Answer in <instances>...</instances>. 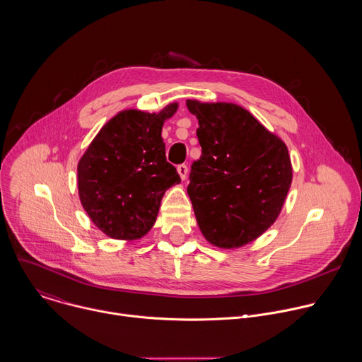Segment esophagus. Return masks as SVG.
I'll return each instance as SVG.
<instances>
[{"label":"esophagus","instance_id":"esophagus-1","mask_svg":"<svg viewBox=\"0 0 362 362\" xmlns=\"http://www.w3.org/2000/svg\"><path fill=\"white\" fill-rule=\"evenodd\" d=\"M187 172H189V169H187L186 165H179V166H177V173L180 175L182 180H185V179L187 177Z\"/></svg>","mask_w":362,"mask_h":362}]
</instances>
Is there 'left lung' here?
<instances>
[{"mask_svg": "<svg viewBox=\"0 0 362 362\" xmlns=\"http://www.w3.org/2000/svg\"><path fill=\"white\" fill-rule=\"evenodd\" d=\"M199 120L202 156L187 194L200 231L221 249L242 247L279 217L293 180L286 144L245 107L186 100Z\"/></svg>", "mask_w": 362, "mask_h": 362, "instance_id": "obj_1", "label": "left lung"}]
</instances>
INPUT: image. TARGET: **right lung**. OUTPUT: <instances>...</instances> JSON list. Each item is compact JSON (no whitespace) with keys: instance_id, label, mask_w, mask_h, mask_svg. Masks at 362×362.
Listing matches in <instances>:
<instances>
[{"instance_id":"add662e5","label":"right lung","mask_w":362,"mask_h":362,"mask_svg":"<svg viewBox=\"0 0 362 362\" xmlns=\"http://www.w3.org/2000/svg\"><path fill=\"white\" fill-rule=\"evenodd\" d=\"M177 102L159 113L127 109L102 127L78 163L81 203L107 237L136 240L156 221L165 192L180 183L166 160L162 128Z\"/></svg>"}]
</instances>
